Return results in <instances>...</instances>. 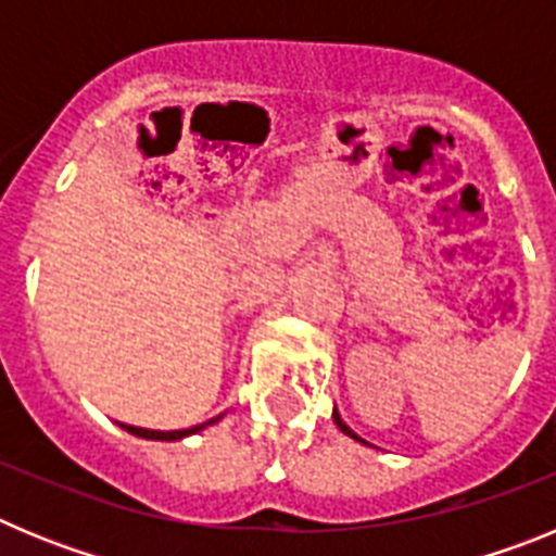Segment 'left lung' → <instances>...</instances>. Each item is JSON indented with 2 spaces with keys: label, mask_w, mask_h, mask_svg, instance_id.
Returning <instances> with one entry per match:
<instances>
[{
  "label": "left lung",
  "mask_w": 556,
  "mask_h": 556,
  "mask_svg": "<svg viewBox=\"0 0 556 556\" xmlns=\"http://www.w3.org/2000/svg\"><path fill=\"white\" fill-rule=\"evenodd\" d=\"M333 424L339 426V431H342V434H348V437H351V440H356V443H362V445H370V443H367V440H362V437H358L356 431H353L351 426L345 424V420H342V415H339L337 409H333Z\"/></svg>",
  "instance_id": "8db88e82"
}]
</instances>
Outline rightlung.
<instances>
[{"label": "right lung", "mask_w": 556, "mask_h": 556, "mask_svg": "<svg viewBox=\"0 0 556 556\" xmlns=\"http://www.w3.org/2000/svg\"><path fill=\"white\" fill-rule=\"evenodd\" d=\"M217 420H223V415L211 417V420H205V424H200V426H191V429H178V431H155V429H141V426H127V424H119V426L127 431V434L141 437V440H159V443H175V440H184V437L198 434V431L208 429V426L217 424Z\"/></svg>", "instance_id": "add662e5"}]
</instances>
